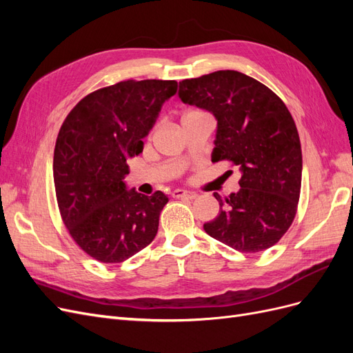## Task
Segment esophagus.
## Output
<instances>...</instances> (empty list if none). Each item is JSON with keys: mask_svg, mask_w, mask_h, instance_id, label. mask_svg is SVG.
<instances>
[{"mask_svg": "<svg viewBox=\"0 0 353 353\" xmlns=\"http://www.w3.org/2000/svg\"><path fill=\"white\" fill-rule=\"evenodd\" d=\"M172 196H174V197H176V199H190V200H193V199H196V197H197V194L194 193V191L179 190V188L174 191Z\"/></svg>", "mask_w": 353, "mask_h": 353, "instance_id": "esophagus-1", "label": "esophagus"}]
</instances>
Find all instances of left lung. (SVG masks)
Returning a JSON list of instances; mask_svg holds the SVG:
<instances>
[{
	"label": "left lung",
	"mask_w": 353,
	"mask_h": 353,
	"mask_svg": "<svg viewBox=\"0 0 353 353\" xmlns=\"http://www.w3.org/2000/svg\"><path fill=\"white\" fill-rule=\"evenodd\" d=\"M183 103L216 119L212 162L230 160L240 190L222 197L219 215L203 228L241 253L272 248L290 228L302 184V150L285 104L263 83L236 70L179 82Z\"/></svg>",
	"instance_id": "obj_1"
}]
</instances>
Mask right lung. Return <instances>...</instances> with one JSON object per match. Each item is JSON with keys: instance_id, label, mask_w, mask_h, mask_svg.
I'll return each mask as SVG.
<instances>
[{"instance_id": "obj_1", "label": "right lung", "mask_w": 353, "mask_h": 353, "mask_svg": "<svg viewBox=\"0 0 353 353\" xmlns=\"http://www.w3.org/2000/svg\"><path fill=\"white\" fill-rule=\"evenodd\" d=\"M176 81H123L83 97L63 122L54 148L60 215L72 239L91 258L119 263L157 234L169 197L128 188V159L140 154Z\"/></svg>"}]
</instances>
